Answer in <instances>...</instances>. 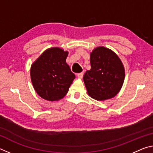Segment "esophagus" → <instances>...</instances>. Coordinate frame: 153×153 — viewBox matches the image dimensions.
Instances as JSON below:
<instances>
[{"instance_id":"obj_1","label":"esophagus","mask_w":153,"mask_h":153,"mask_svg":"<svg viewBox=\"0 0 153 153\" xmlns=\"http://www.w3.org/2000/svg\"><path fill=\"white\" fill-rule=\"evenodd\" d=\"M83 76H84V73H83V72H81V73H79L77 74V77H79V78H82Z\"/></svg>"}]
</instances>
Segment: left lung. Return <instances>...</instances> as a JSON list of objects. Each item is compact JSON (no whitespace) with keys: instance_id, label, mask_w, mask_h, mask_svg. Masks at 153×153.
I'll return each instance as SVG.
<instances>
[{"instance_id":"1","label":"left lung","mask_w":153,"mask_h":153,"mask_svg":"<svg viewBox=\"0 0 153 153\" xmlns=\"http://www.w3.org/2000/svg\"><path fill=\"white\" fill-rule=\"evenodd\" d=\"M91 69L83 79L90 97L97 100L113 98L120 92L125 78V69L119 56L110 49L99 46L90 55Z\"/></svg>"}]
</instances>
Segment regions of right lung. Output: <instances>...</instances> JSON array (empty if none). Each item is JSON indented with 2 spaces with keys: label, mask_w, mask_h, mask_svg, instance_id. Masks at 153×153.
<instances>
[{
  "label": "right lung",
  "mask_w": 153,
  "mask_h": 153,
  "mask_svg": "<svg viewBox=\"0 0 153 153\" xmlns=\"http://www.w3.org/2000/svg\"><path fill=\"white\" fill-rule=\"evenodd\" d=\"M68 52L59 47L46 50L31 66V80L36 92L44 99L63 98L76 78L66 63Z\"/></svg>",
  "instance_id": "obj_1"
}]
</instances>
